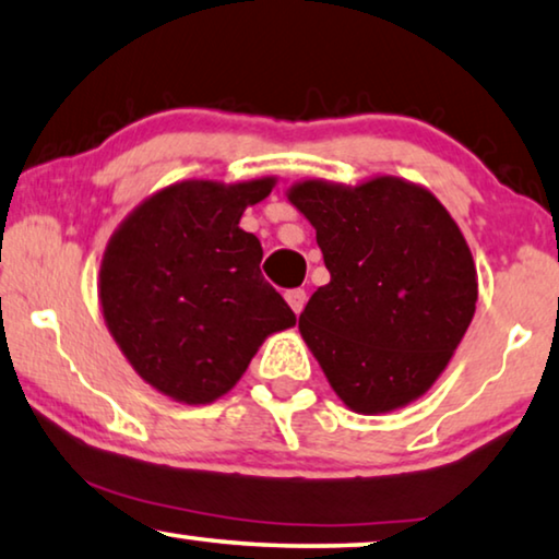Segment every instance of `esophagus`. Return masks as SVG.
I'll use <instances>...</instances> for the list:
<instances>
[{"mask_svg":"<svg viewBox=\"0 0 559 559\" xmlns=\"http://www.w3.org/2000/svg\"><path fill=\"white\" fill-rule=\"evenodd\" d=\"M285 299H287V305L293 307V312L299 314V312H302L305 302H307V293H305V289H287Z\"/></svg>","mask_w":559,"mask_h":559,"instance_id":"obj_1","label":"esophagus"}]
</instances>
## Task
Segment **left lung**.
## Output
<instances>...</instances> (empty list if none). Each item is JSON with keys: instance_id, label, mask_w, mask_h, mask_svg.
<instances>
[{"instance_id": "left-lung-1", "label": "left lung", "mask_w": 559, "mask_h": 559, "mask_svg": "<svg viewBox=\"0 0 559 559\" xmlns=\"http://www.w3.org/2000/svg\"><path fill=\"white\" fill-rule=\"evenodd\" d=\"M287 199L318 231L330 282L299 333L355 414L424 395L449 366L476 310L464 234L431 191L395 176L340 186L302 181Z\"/></svg>"}]
</instances>
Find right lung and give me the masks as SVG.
I'll return each instance as SVG.
<instances>
[{
	"label": "right lung",
	"mask_w": 559,
	"mask_h": 559,
	"mask_svg": "<svg viewBox=\"0 0 559 559\" xmlns=\"http://www.w3.org/2000/svg\"><path fill=\"white\" fill-rule=\"evenodd\" d=\"M274 179L181 181L145 199L108 241L100 305L145 383L183 403L231 391L266 335L295 312L262 277V245L239 229Z\"/></svg>",
	"instance_id": "right-lung-1"
}]
</instances>
